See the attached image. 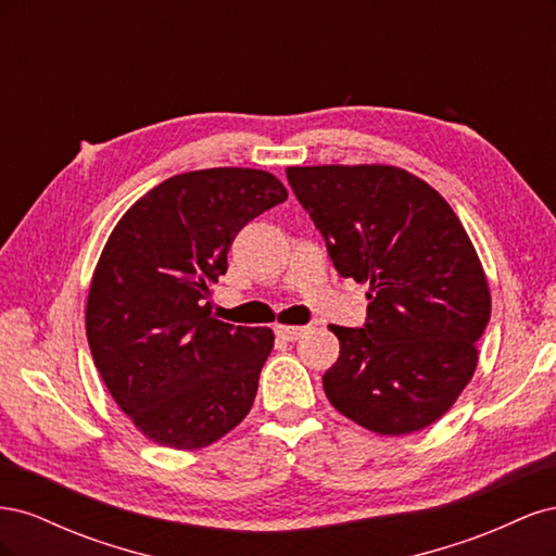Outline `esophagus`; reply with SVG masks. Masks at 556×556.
<instances>
[{
    "instance_id": "esophagus-1",
    "label": "esophagus",
    "mask_w": 556,
    "mask_h": 556,
    "mask_svg": "<svg viewBox=\"0 0 556 556\" xmlns=\"http://www.w3.org/2000/svg\"><path fill=\"white\" fill-rule=\"evenodd\" d=\"M304 327H294V325H276V336L282 341H296L301 333H304Z\"/></svg>"
}]
</instances>
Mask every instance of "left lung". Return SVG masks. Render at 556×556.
<instances>
[{
    "mask_svg": "<svg viewBox=\"0 0 556 556\" xmlns=\"http://www.w3.org/2000/svg\"><path fill=\"white\" fill-rule=\"evenodd\" d=\"M301 206L343 278L368 285L366 325L323 376L331 406L403 435L433 425L478 366L492 294L459 217L429 182L392 164L288 166Z\"/></svg>",
    "mask_w": 556,
    "mask_h": 556,
    "instance_id": "1",
    "label": "left lung"
}]
</instances>
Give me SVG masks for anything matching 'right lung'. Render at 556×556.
<instances>
[{
    "instance_id": "add662e5",
    "label": "right lung",
    "mask_w": 556,
    "mask_h": 556,
    "mask_svg": "<svg viewBox=\"0 0 556 556\" xmlns=\"http://www.w3.org/2000/svg\"><path fill=\"white\" fill-rule=\"evenodd\" d=\"M285 199L274 174L217 166L166 178L113 227L86 333L113 401L153 443L206 447L255 403L274 331L217 319L211 288L237 233Z\"/></svg>"
}]
</instances>
